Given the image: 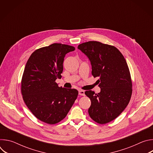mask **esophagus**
I'll return each instance as SVG.
<instances>
[{
	"mask_svg": "<svg viewBox=\"0 0 153 153\" xmlns=\"http://www.w3.org/2000/svg\"><path fill=\"white\" fill-rule=\"evenodd\" d=\"M79 94L80 96H85V91L82 90H79Z\"/></svg>",
	"mask_w": 153,
	"mask_h": 153,
	"instance_id": "obj_1",
	"label": "esophagus"
}]
</instances>
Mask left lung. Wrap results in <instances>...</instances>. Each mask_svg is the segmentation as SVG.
Masks as SVG:
<instances>
[{
  "label": "left lung",
  "instance_id": "left-lung-1",
  "mask_svg": "<svg viewBox=\"0 0 153 153\" xmlns=\"http://www.w3.org/2000/svg\"><path fill=\"white\" fill-rule=\"evenodd\" d=\"M77 48L89 59L94 77H99L100 92H85L91 102L89 115L98 123L110 122L122 113L131 97L132 82L126 60L114 46L97 41L81 43Z\"/></svg>",
  "mask_w": 153,
  "mask_h": 153
}]
</instances>
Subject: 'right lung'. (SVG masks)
<instances>
[{"label":"right lung","mask_w":153,"mask_h":153,"mask_svg":"<svg viewBox=\"0 0 153 153\" xmlns=\"http://www.w3.org/2000/svg\"><path fill=\"white\" fill-rule=\"evenodd\" d=\"M75 48L53 43L34 51L28 59L21 82L24 100L39 120L55 124L67 116L78 96L76 89L59 87L64 57Z\"/></svg>","instance_id":"1"}]
</instances>
